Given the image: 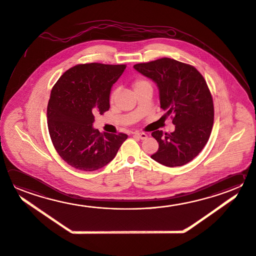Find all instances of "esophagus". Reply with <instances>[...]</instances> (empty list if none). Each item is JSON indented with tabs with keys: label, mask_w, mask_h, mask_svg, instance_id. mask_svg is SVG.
I'll return each instance as SVG.
<instances>
[{
	"label": "esophagus",
	"mask_w": 256,
	"mask_h": 256,
	"mask_svg": "<svg viewBox=\"0 0 256 256\" xmlns=\"http://www.w3.org/2000/svg\"><path fill=\"white\" fill-rule=\"evenodd\" d=\"M134 135L140 140L147 139V137H148V135L146 134L145 132H135Z\"/></svg>",
	"instance_id": "1"
}]
</instances>
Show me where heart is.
Segmentation results:
<instances>
[{
  "instance_id": "obj_1",
  "label": "heart",
  "mask_w": 256,
  "mask_h": 256,
  "mask_svg": "<svg viewBox=\"0 0 256 256\" xmlns=\"http://www.w3.org/2000/svg\"><path fill=\"white\" fill-rule=\"evenodd\" d=\"M146 86L152 88V84L150 83L149 80H147L144 78H138L135 79L134 82V88L135 91L146 88ZM116 94L117 90H114V91L112 92L111 96H110V102H112L114 101V98L116 96Z\"/></svg>"
}]
</instances>
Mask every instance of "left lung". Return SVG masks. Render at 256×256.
<instances>
[{"label":"left lung","mask_w":256,"mask_h":256,"mask_svg":"<svg viewBox=\"0 0 256 256\" xmlns=\"http://www.w3.org/2000/svg\"><path fill=\"white\" fill-rule=\"evenodd\" d=\"M134 68L157 84L160 108L175 126L170 134L152 132L158 150L150 157L167 167L190 162L206 144L214 124L213 98L203 76L193 66L168 58Z\"/></svg>","instance_id":"obj_1"}]
</instances>
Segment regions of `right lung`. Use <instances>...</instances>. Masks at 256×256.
<instances>
[{
  "instance_id": "1",
  "label": "right lung",
  "mask_w": 256,
  "mask_h": 256,
  "mask_svg": "<svg viewBox=\"0 0 256 256\" xmlns=\"http://www.w3.org/2000/svg\"><path fill=\"white\" fill-rule=\"evenodd\" d=\"M126 65L89 63L74 66L52 88L46 108L48 128L56 152L71 167L94 172L116 157L126 134L94 129V114L110 108L112 84Z\"/></svg>"
}]
</instances>
